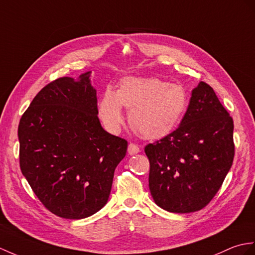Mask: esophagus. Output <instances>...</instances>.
Segmentation results:
<instances>
[{
    "mask_svg": "<svg viewBox=\"0 0 255 255\" xmlns=\"http://www.w3.org/2000/svg\"><path fill=\"white\" fill-rule=\"evenodd\" d=\"M140 152V149H139V146H138V144H135V143H129V145H128V153L130 155H134V154H137V153H139Z\"/></svg>",
    "mask_w": 255,
    "mask_h": 255,
    "instance_id": "1",
    "label": "esophagus"
}]
</instances>
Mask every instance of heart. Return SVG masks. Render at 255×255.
<instances>
[{
	"instance_id": "heart-1",
	"label": "heart",
	"mask_w": 255,
	"mask_h": 255,
	"mask_svg": "<svg viewBox=\"0 0 255 255\" xmlns=\"http://www.w3.org/2000/svg\"><path fill=\"white\" fill-rule=\"evenodd\" d=\"M189 104L185 88L158 78L127 77L118 90L104 89L98 104L99 117L110 132L116 133L124 122L123 106L129 111V124L145 139H158L178 126Z\"/></svg>"
}]
</instances>
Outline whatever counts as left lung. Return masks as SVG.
<instances>
[{
  "mask_svg": "<svg viewBox=\"0 0 255 255\" xmlns=\"http://www.w3.org/2000/svg\"><path fill=\"white\" fill-rule=\"evenodd\" d=\"M144 152L149 188L159 208L200 211L215 197L233 165L234 121L213 88L201 81L179 127L145 145Z\"/></svg>",
  "mask_w": 255,
  "mask_h": 255,
  "instance_id": "obj_1",
  "label": "left lung"
}]
</instances>
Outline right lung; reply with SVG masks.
Masks as SVG:
<instances>
[{"label":"right lung","instance_id":"1","mask_svg":"<svg viewBox=\"0 0 255 255\" xmlns=\"http://www.w3.org/2000/svg\"><path fill=\"white\" fill-rule=\"evenodd\" d=\"M89 74L46 85L18 126L22 175L45 209L68 220L91 216L106 204L128 146L101 126Z\"/></svg>","mask_w":255,"mask_h":255}]
</instances>
